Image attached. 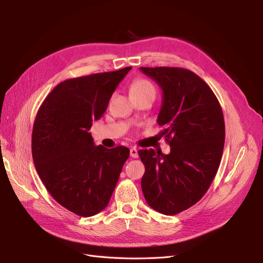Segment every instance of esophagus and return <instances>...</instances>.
Masks as SVG:
<instances>
[{
	"instance_id": "34e87169",
	"label": "esophagus",
	"mask_w": 263,
	"mask_h": 263,
	"mask_svg": "<svg viewBox=\"0 0 263 263\" xmlns=\"http://www.w3.org/2000/svg\"><path fill=\"white\" fill-rule=\"evenodd\" d=\"M130 157L132 158H137L138 157V149L136 147L130 148Z\"/></svg>"
}]
</instances>
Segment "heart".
I'll use <instances>...</instances> for the list:
<instances>
[{"label": "heart", "instance_id": "b5f03b06", "mask_svg": "<svg viewBox=\"0 0 263 263\" xmlns=\"http://www.w3.org/2000/svg\"><path fill=\"white\" fill-rule=\"evenodd\" d=\"M130 95H140V94H147V93H156V89L154 84L146 79H137L135 80L129 86Z\"/></svg>", "mask_w": 263, "mask_h": 263}]
</instances>
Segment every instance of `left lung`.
Segmentation results:
<instances>
[{
	"label": "left lung",
	"instance_id": "1",
	"mask_svg": "<svg viewBox=\"0 0 263 263\" xmlns=\"http://www.w3.org/2000/svg\"><path fill=\"white\" fill-rule=\"evenodd\" d=\"M162 89L157 122L170 154L142 149L141 190L151 209L176 215L208 192L219 168L225 144L221 106L209 84L192 71L177 67H140Z\"/></svg>",
	"mask_w": 263,
	"mask_h": 263
}]
</instances>
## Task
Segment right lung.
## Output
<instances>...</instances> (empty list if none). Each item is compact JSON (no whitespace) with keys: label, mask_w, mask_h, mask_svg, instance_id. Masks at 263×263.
Here are the masks:
<instances>
[{"label":"right lung","mask_w":263,"mask_h":263,"mask_svg":"<svg viewBox=\"0 0 263 263\" xmlns=\"http://www.w3.org/2000/svg\"><path fill=\"white\" fill-rule=\"evenodd\" d=\"M130 69L63 81L37 112L31 134L37 173L54 200L79 216L90 217L106 208L129 157L124 146H94L89 130Z\"/></svg>","instance_id":"right-lung-1"}]
</instances>
